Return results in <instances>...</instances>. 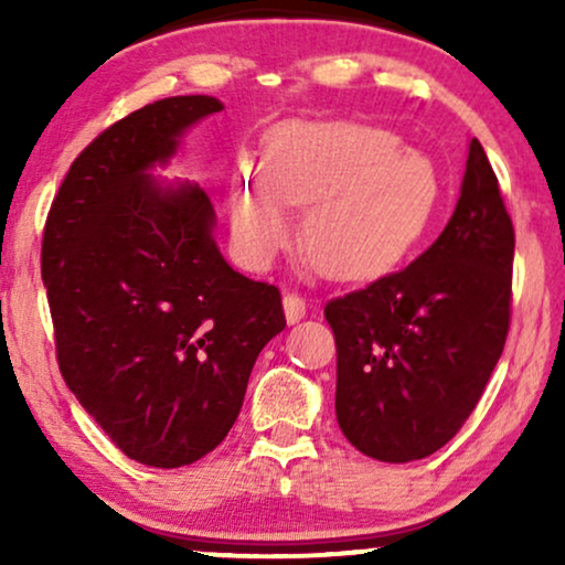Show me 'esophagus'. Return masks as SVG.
I'll return each mask as SVG.
<instances>
[{
  "mask_svg": "<svg viewBox=\"0 0 565 565\" xmlns=\"http://www.w3.org/2000/svg\"><path fill=\"white\" fill-rule=\"evenodd\" d=\"M305 310H308V305H305V300L297 291H287V295H284V313H287L289 323L305 319Z\"/></svg>",
  "mask_w": 565,
  "mask_h": 565,
  "instance_id": "obj_1",
  "label": "esophagus"
}]
</instances>
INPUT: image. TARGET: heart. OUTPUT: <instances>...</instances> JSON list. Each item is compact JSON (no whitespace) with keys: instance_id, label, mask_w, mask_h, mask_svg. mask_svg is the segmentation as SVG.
<instances>
[{"instance_id":"1","label":"heart","mask_w":565,"mask_h":565,"mask_svg":"<svg viewBox=\"0 0 565 565\" xmlns=\"http://www.w3.org/2000/svg\"><path fill=\"white\" fill-rule=\"evenodd\" d=\"M440 201L438 167L391 129L297 121L268 138L263 174L236 180L231 217L246 257L265 263L291 236L287 204L308 206L310 263L337 278H372L423 242Z\"/></svg>"}]
</instances>
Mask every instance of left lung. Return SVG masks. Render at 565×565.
Here are the masks:
<instances>
[{"instance_id":"8db88e82","label":"left lung","mask_w":565,"mask_h":565,"mask_svg":"<svg viewBox=\"0 0 565 565\" xmlns=\"http://www.w3.org/2000/svg\"><path fill=\"white\" fill-rule=\"evenodd\" d=\"M515 231L483 146L440 236L406 268L323 308L337 342V423L380 462L430 457L481 401L510 329Z\"/></svg>"}]
</instances>
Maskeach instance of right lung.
Returning <instances> with one entry per match:
<instances>
[{"mask_svg":"<svg viewBox=\"0 0 565 565\" xmlns=\"http://www.w3.org/2000/svg\"><path fill=\"white\" fill-rule=\"evenodd\" d=\"M223 103L180 95L103 129L50 206L42 278L63 380L135 462L183 468L228 436L260 350L287 327L281 291L220 255L199 185L148 174Z\"/></svg>","mask_w":565,"mask_h":565,"instance_id":"1","label":"right lung"}]
</instances>
